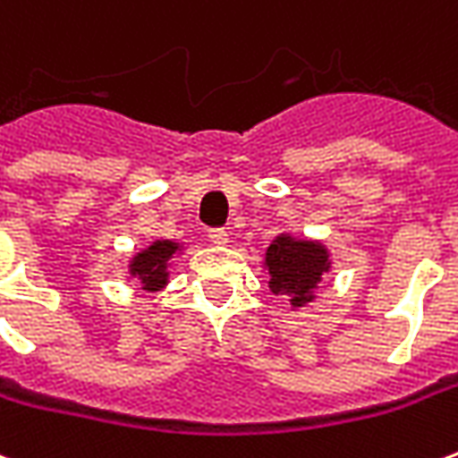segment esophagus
<instances>
[{"label":"esophagus","instance_id":"obj_1","mask_svg":"<svg viewBox=\"0 0 458 458\" xmlns=\"http://www.w3.org/2000/svg\"><path fill=\"white\" fill-rule=\"evenodd\" d=\"M208 240L213 245H225L228 242V230L225 228H210L208 230Z\"/></svg>","mask_w":458,"mask_h":458}]
</instances>
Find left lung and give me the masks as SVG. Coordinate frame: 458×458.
Returning <instances> with one entry per match:
<instances>
[{"mask_svg": "<svg viewBox=\"0 0 458 458\" xmlns=\"http://www.w3.org/2000/svg\"><path fill=\"white\" fill-rule=\"evenodd\" d=\"M265 262L272 275L269 289L282 297H292L294 307L311 301V289L328 269L327 250L318 242L292 240L287 235L269 245Z\"/></svg>", "mask_w": 458, "mask_h": 458, "instance_id": "8db88e82", "label": "left lung"}]
</instances>
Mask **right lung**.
<instances>
[{
	"instance_id": "right-lung-1",
	"label": "right lung",
	"mask_w": 458,
	"mask_h": 458,
	"mask_svg": "<svg viewBox=\"0 0 458 458\" xmlns=\"http://www.w3.org/2000/svg\"><path fill=\"white\" fill-rule=\"evenodd\" d=\"M176 252V245L174 242H154L149 250H144L140 252L134 262H131V275H137L141 279V284L144 289H159L166 284V277H169V272H166V262L169 258Z\"/></svg>"
}]
</instances>
